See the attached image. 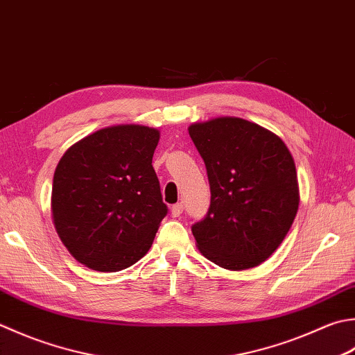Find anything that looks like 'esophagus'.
<instances>
[{
    "label": "esophagus",
    "instance_id": "obj_1",
    "mask_svg": "<svg viewBox=\"0 0 355 355\" xmlns=\"http://www.w3.org/2000/svg\"><path fill=\"white\" fill-rule=\"evenodd\" d=\"M183 212V203H177V205H173L172 207H171V214H172V217H178L180 214Z\"/></svg>",
    "mask_w": 355,
    "mask_h": 355
}]
</instances>
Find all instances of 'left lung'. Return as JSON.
<instances>
[{
    "label": "left lung",
    "mask_w": 355,
    "mask_h": 355,
    "mask_svg": "<svg viewBox=\"0 0 355 355\" xmlns=\"http://www.w3.org/2000/svg\"><path fill=\"white\" fill-rule=\"evenodd\" d=\"M211 186L206 215L191 226L207 260L241 270L265 261L298 209L293 155L279 137L241 118L189 126Z\"/></svg>",
    "instance_id": "8db88e82"
}]
</instances>
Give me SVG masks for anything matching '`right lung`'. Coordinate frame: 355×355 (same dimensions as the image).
Masks as SVG:
<instances>
[{"mask_svg":"<svg viewBox=\"0 0 355 355\" xmlns=\"http://www.w3.org/2000/svg\"><path fill=\"white\" fill-rule=\"evenodd\" d=\"M159 132L146 126L96 130L57 166L52 215L61 241L83 265L115 272L149 251L168 206L152 157Z\"/></svg>","mask_w":355,"mask_h":355,"instance_id":"1","label":"right lung"}]
</instances>
